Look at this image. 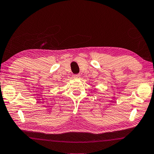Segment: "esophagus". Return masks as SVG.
Masks as SVG:
<instances>
[{
  "label": "esophagus",
  "mask_w": 154,
  "mask_h": 154,
  "mask_svg": "<svg viewBox=\"0 0 154 154\" xmlns=\"http://www.w3.org/2000/svg\"><path fill=\"white\" fill-rule=\"evenodd\" d=\"M80 78V74H74V78H76V79H79Z\"/></svg>",
  "instance_id": "1"
}]
</instances>
